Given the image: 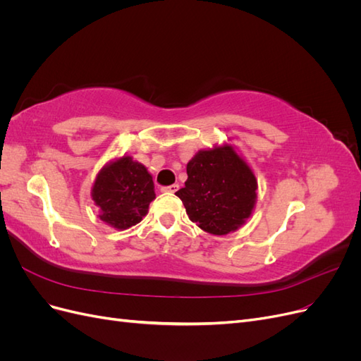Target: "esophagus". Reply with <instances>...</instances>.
Returning a JSON list of instances; mask_svg holds the SVG:
<instances>
[{"label":"esophagus","mask_w":361,"mask_h":361,"mask_svg":"<svg viewBox=\"0 0 361 361\" xmlns=\"http://www.w3.org/2000/svg\"><path fill=\"white\" fill-rule=\"evenodd\" d=\"M178 190H179V185H176V183H173V185H169V187H162L161 188L162 192H176Z\"/></svg>","instance_id":"obj_1"}]
</instances>
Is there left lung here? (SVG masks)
Listing matches in <instances>:
<instances>
[{
	"mask_svg": "<svg viewBox=\"0 0 361 361\" xmlns=\"http://www.w3.org/2000/svg\"><path fill=\"white\" fill-rule=\"evenodd\" d=\"M188 179L176 195L192 223L212 235L238 231L255 209L257 180L231 145L199 150L187 164Z\"/></svg>",
	"mask_w": 361,
	"mask_h": 361,
	"instance_id": "obj_1",
	"label": "left lung"
}]
</instances>
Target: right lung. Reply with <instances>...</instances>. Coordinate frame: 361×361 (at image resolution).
Returning a JSON list of instances; mask_svg holds the SVG:
<instances>
[{
    "label": "right lung",
    "instance_id": "obj_1",
    "mask_svg": "<svg viewBox=\"0 0 361 361\" xmlns=\"http://www.w3.org/2000/svg\"><path fill=\"white\" fill-rule=\"evenodd\" d=\"M92 199L99 207V218L118 231H125L143 220L155 187L147 169L133 157L117 158L97 173Z\"/></svg>",
    "mask_w": 361,
    "mask_h": 361
}]
</instances>
